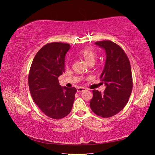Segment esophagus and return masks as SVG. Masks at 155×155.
<instances>
[{"label":"esophagus","mask_w":155,"mask_h":155,"mask_svg":"<svg viewBox=\"0 0 155 155\" xmlns=\"http://www.w3.org/2000/svg\"><path fill=\"white\" fill-rule=\"evenodd\" d=\"M85 90H86V89L84 88V87H79L77 88V91H78V92H82V91H85Z\"/></svg>","instance_id":"1"}]
</instances>
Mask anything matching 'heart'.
<instances>
[{
    "instance_id": "b5f03b06",
    "label": "heart",
    "mask_w": 155,
    "mask_h": 155,
    "mask_svg": "<svg viewBox=\"0 0 155 155\" xmlns=\"http://www.w3.org/2000/svg\"><path fill=\"white\" fill-rule=\"evenodd\" d=\"M79 55L82 57L84 60L90 65L91 64H94L96 61V54L95 52L93 51L92 50L89 48H84L81 50L80 52H78Z\"/></svg>"
}]
</instances>
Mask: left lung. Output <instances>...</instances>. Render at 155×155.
Segmentation results:
<instances>
[{
	"label": "left lung",
	"mask_w": 155,
	"mask_h": 155,
	"mask_svg": "<svg viewBox=\"0 0 155 155\" xmlns=\"http://www.w3.org/2000/svg\"><path fill=\"white\" fill-rule=\"evenodd\" d=\"M95 44L106 54L104 69L100 76L106 88L103 93L94 90L90 104L94 114L109 117L119 113L128 103L133 89L130 64L124 51L115 43L104 40Z\"/></svg>",
	"instance_id": "8db88e82"
}]
</instances>
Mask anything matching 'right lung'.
Wrapping results in <instances>:
<instances>
[{
	"mask_svg": "<svg viewBox=\"0 0 155 155\" xmlns=\"http://www.w3.org/2000/svg\"><path fill=\"white\" fill-rule=\"evenodd\" d=\"M68 44L52 42L44 46L34 57L28 74L31 95L44 114L61 119L71 111L77 89L62 87L58 77L65 72Z\"/></svg>",
	"mask_w": 155,
	"mask_h": 155,
	"instance_id": "obj_1",
	"label": "right lung"
}]
</instances>
